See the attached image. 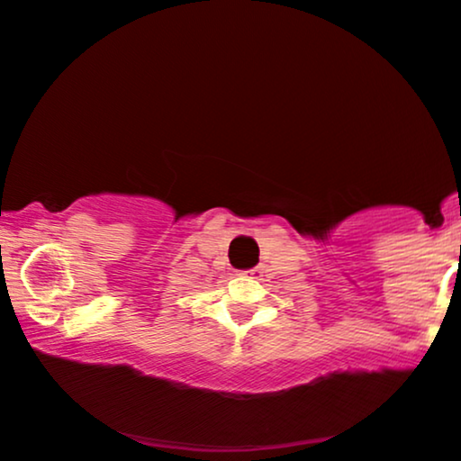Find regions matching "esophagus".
Instances as JSON below:
<instances>
[{
	"label": "esophagus",
	"instance_id": "obj_1",
	"mask_svg": "<svg viewBox=\"0 0 461 461\" xmlns=\"http://www.w3.org/2000/svg\"><path fill=\"white\" fill-rule=\"evenodd\" d=\"M261 269L258 267H252V269H246V272H241L243 278H261Z\"/></svg>",
	"mask_w": 461,
	"mask_h": 461
}]
</instances>
